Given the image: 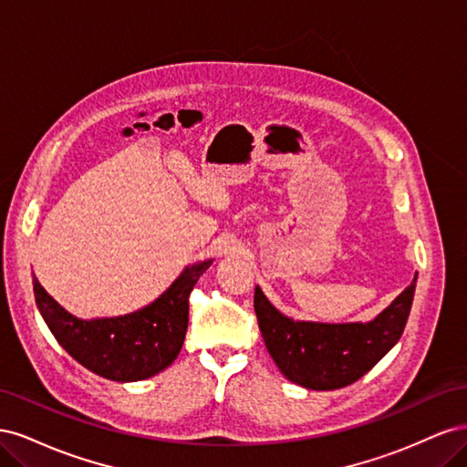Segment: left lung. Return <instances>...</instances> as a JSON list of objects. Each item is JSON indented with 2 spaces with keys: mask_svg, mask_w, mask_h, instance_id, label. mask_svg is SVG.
I'll use <instances>...</instances> for the list:
<instances>
[{
  "mask_svg": "<svg viewBox=\"0 0 467 467\" xmlns=\"http://www.w3.org/2000/svg\"><path fill=\"white\" fill-rule=\"evenodd\" d=\"M413 278L398 298L370 323H312L282 316L255 288V314L273 360L294 384L307 389H337L372 370L400 341L411 312Z\"/></svg>",
  "mask_w": 467,
  "mask_h": 467,
  "instance_id": "left-lung-1",
  "label": "left lung"
}]
</instances>
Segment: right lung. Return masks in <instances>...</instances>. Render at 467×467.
Returning <instances> with one entry per match:
<instances>
[{
	"instance_id": "1",
	"label": "right lung",
	"mask_w": 467,
	"mask_h": 467,
	"mask_svg": "<svg viewBox=\"0 0 467 467\" xmlns=\"http://www.w3.org/2000/svg\"><path fill=\"white\" fill-rule=\"evenodd\" d=\"M212 261L192 265L144 309L110 319L83 321L47 294L35 278L36 307L54 338L81 366L112 381L151 378L171 364L189 325V296Z\"/></svg>"
}]
</instances>
